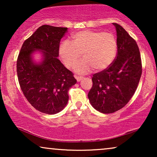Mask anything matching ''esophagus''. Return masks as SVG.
<instances>
[{
  "label": "esophagus",
  "instance_id": "1",
  "mask_svg": "<svg viewBox=\"0 0 157 157\" xmlns=\"http://www.w3.org/2000/svg\"><path fill=\"white\" fill-rule=\"evenodd\" d=\"M75 78H76V80H77V81H80L81 80H82V79L83 78V76H75Z\"/></svg>",
  "mask_w": 157,
  "mask_h": 157
}]
</instances>
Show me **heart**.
Instances as JSON below:
<instances>
[{"instance_id":"heart-1","label":"heart","mask_w":157,"mask_h":157,"mask_svg":"<svg viewBox=\"0 0 157 157\" xmlns=\"http://www.w3.org/2000/svg\"><path fill=\"white\" fill-rule=\"evenodd\" d=\"M117 40L111 32L85 30L74 33L72 42L63 40L60 45V57L66 67H73L82 54L84 59L74 66L78 74H85L94 68L103 71L109 67L117 53Z\"/></svg>"}]
</instances>
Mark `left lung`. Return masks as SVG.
Returning a JSON list of instances; mask_svg holds the SVG:
<instances>
[{
	"label": "left lung",
	"mask_w": 157,
	"mask_h": 157,
	"mask_svg": "<svg viewBox=\"0 0 157 157\" xmlns=\"http://www.w3.org/2000/svg\"><path fill=\"white\" fill-rule=\"evenodd\" d=\"M117 34V54L111 65L92 77L89 101L101 113H111L125 106L134 95L142 73L136 40L123 27L113 23Z\"/></svg>",
	"instance_id": "8db88e82"
}]
</instances>
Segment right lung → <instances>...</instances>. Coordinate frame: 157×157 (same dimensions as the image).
I'll use <instances>...</instances> for the list:
<instances>
[{
	"mask_svg": "<svg viewBox=\"0 0 157 157\" xmlns=\"http://www.w3.org/2000/svg\"><path fill=\"white\" fill-rule=\"evenodd\" d=\"M68 28L43 25L23 42L16 63L17 75L23 95L40 112L55 114L68 101V92L76 83L74 74L58 59L61 39ZM41 50L44 60L36 64L32 53Z\"/></svg>",
	"mask_w": 157,
	"mask_h": 157,
	"instance_id": "obj_1",
	"label": "right lung"
}]
</instances>
